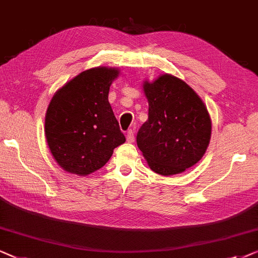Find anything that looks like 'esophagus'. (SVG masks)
<instances>
[{
  "label": "esophagus",
  "instance_id": "1",
  "mask_svg": "<svg viewBox=\"0 0 258 258\" xmlns=\"http://www.w3.org/2000/svg\"><path fill=\"white\" fill-rule=\"evenodd\" d=\"M126 140H127V143H133V141H134V132L132 130H130L127 132V136H126Z\"/></svg>",
  "mask_w": 258,
  "mask_h": 258
}]
</instances>
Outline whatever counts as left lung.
Wrapping results in <instances>:
<instances>
[{"label":"left lung","mask_w":258,"mask_h":258,"mask_svg":"<svg viewBox=\"0 0 258 258\" xmlns=\"http://www.w3.org/2000/svg\"><path fill=\"white\" fill-rule=\"evenodd\" d=\"M148 119L137 145L153 172L169 176L201 160L212 136V120L198 93L180 78L161 75L144 82Z\"/></svg>","instance_id":"1"}]
</instances>
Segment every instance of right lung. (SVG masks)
I'll return each mask as SVG.
<instances>
[{"mask_svg": "<svg viewBox=\"0 0 258 258\" xmlns=\"http://www.w3.org/2000/svg\"><path fill=\"white\" fill-rule=\"evenodd\" d=\"M117 68H92L53 94L45 114V138L65 172L86 176L110 160L125 136L108 103Z\"/></svg>", "mask_w": 258, "mask_h": 258, "instance_id": "obj_1", "label": "right lung"}]
</instances>
